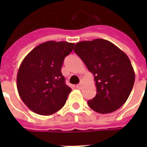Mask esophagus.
Masks as SVG:
<instances>
[{
    "label": "esophagus",
    "mask_w": 147,
    "mask_h": 147,
    "mask_svg": "<svg viewBox=\"0 0 147 147\" xmlns=\"http://www.w3.org/2000/svg\"><path fill=\"white\" fill-rule=\"evenodd\" d=\"M82 87V81L81 82L80 84H78V85H76V88H81Z\"/></svg>",
    "instance_id": "obj_1"
}]
</instances>
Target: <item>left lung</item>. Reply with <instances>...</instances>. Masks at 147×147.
Instances as JSON below:
<instances>
[{
    "label": "left lung",
    "instance_id": "1",
    "mask_svg": "<svg viewBox=\"0 0 147 147\" xmlns=\"http://www.w3.org/2000/svg\"><path fill=\"white\" fill-rule=\"evenodd\" d=\"M75 53L94 77L96 95L88 100L94 111L108 114L119 109L132 91L135 73L125 53L108 40L95 39L76 43Z\"/></svg>",
    "mask_w": 147,
    "mask_h": 147
}]
</instances>
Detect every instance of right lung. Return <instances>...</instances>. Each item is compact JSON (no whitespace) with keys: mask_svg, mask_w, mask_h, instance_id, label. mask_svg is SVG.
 <instances>
[{"mask_svg":"<svg viewBox=\"0 0 147 147\" xmlns=\"http://www.w3.org/2000/svg\"><path fill=\"white\" fill-rule=\"evenodd\" d=\"M75 43L42 42L26 55L17 76V87L24 103L34 113L51 115L66 102L71 89L65 82L61 69Z\"/></svg>","mask_w":147,"mask_h":147,"instance_id":"right-lung-1","label":"right lung"}]
</instances>
